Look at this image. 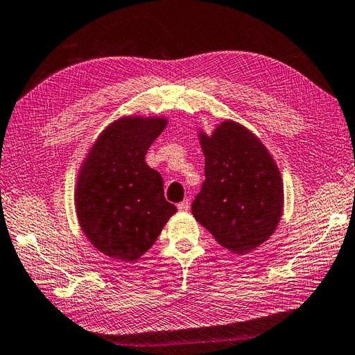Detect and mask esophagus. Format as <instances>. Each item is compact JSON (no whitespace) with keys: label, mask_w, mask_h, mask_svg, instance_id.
<instances>
[{"label":"esophagus","mask_w":355,"mask_h":355,"mask_svg":"<svg viewBox=\"0 0 355 355\" xmlns=\"http://www.w3.org/2000/svg\"><path fill=\"white\" fill-rule=\"evenodd\" d=\"M177 207H178V211H182V212L189 211V207H191V201H189V198H186V200H183V201H182V203H178V205H177Z\"/></svg>","instance_id":"obj_1"}]
</instances>
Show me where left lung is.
I'll use <instances>...</instances> for the list:
<instances>
[{"label":"left lung","instance_id":"8db88e82","mask_svg":"<svg viewBox=\"0 0 355 355\" xmlns=\"http://www.w3.org/2000/svg\"><path fill=\"white\" fill-rule=\"evenodd\" d=\"M205 154L201 191L192 214L221 246L248 254L274 234L283 211L279 168L251 130L225 121L200 134Z\"/></svg>","mask_w":355,"mask_h":355}]
</instances>
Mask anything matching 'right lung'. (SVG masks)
I'll return each instance as SVG.
<instances>
[{"mask_svg":"<svg viewBox=\"0 0 355 355\" xmlns=\"http://www.w3.org/2000/svg\"><path fill=\"white\" fill-rule=\"evenodd\" d=\"M164 128L163 118L124 116L103 130L83 164L76 215L83 232L104 255L135 261L177 212L164 198L162 175L144 162Z\"/></svg>","mask_w":355,"mask_h":355,"instance_id":"add662e5","label":"right lung"}]
</instances>
